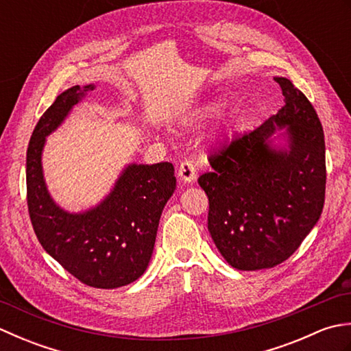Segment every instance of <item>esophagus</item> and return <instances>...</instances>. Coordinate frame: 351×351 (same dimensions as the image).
Listing matches in <instances>:
<instances>
[{
    "instance_id": "obj_1",
    "label": "esophagus",
    "mask_w": 351,
    "mask_h": 351,
    "mask_svg": "<svg viewBox=\"0 0 351 351\" xmlns=\"http://www.w3.org/2000/svg\"><path fill=\"white\" fill-rule=\"evenodd\" d=\"M178 175H180V178L184 182H191L193 180H195L196 167H195V164H193V161H190V160L182 161L180 166V170H178Z\"/></svg>"
}]
</instances>
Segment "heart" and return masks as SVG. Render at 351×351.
Segmentation results:
<instances>
[{
  "label": "heart",
  "instance_id": "b5f03b06",
  "mask_svg": "<svg viewBox=\"0 0 351 351\" xmlns=\"http://www.w3.org/2000/svg\"><path fill=\"white\" fill-rule=\"evenodd\" d=\"M220 107H221L220 102H213V104H210V106H206L205 108H202V110L199 111V117H210L214 113H217V111L220 110Z\"/></svg>",
  "mask_w": 351,
  "mask_h": 351
}]
</instances>
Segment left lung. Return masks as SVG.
Listing matches in <instances>:
<instances>
[{"label":"left lung","mask_w":351,"mask_h":351,"mask_svg":"<svg viewBox=\"0 0 351 351\" xmlns=\"http://www.w3.org/2000/svg\"><path fill=\"white\" fill-rule=\"evenodd\" d=\"M285 106L255 130L223 140L199 176L210 200L208 230L229 265L253 271L287 261L323 213L324 132L315 108L288 78H274ZM287 126L288 149L267 140Z\"/></svg>","instance_id":"8db88e82"}]
</instances>
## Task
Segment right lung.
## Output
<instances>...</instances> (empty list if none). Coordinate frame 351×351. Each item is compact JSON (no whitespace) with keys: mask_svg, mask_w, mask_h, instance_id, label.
Returning a JSON list of instances; mask_svg holds the SVG:
<instances>
[{"mask_svg":"<svg viewBox=\"0 0 351 351\" xmlns=\"http://www.w3.org/2000/svg\"><path fill=\"white\" fill-rule=\"evenodd\" d=\"M87 90L93 86L84 90L75 86L58 95L37 122L27 151V205L42 247L84 285L108 289L128 285L145 273L176 178L171 162L132 164L110 196L90 211L69 214L52 202L42 175L45 137Z\"/></svg>","mask_w":351,"mask_h":351,"instance_id":"1","label":"right lung"}]
</instances>
